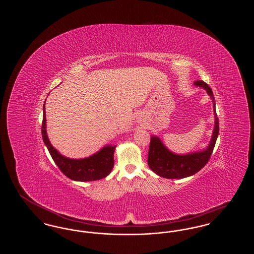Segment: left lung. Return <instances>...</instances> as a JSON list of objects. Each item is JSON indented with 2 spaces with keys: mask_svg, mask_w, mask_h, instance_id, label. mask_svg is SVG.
I'll list each match as a JSON object with an SVG mask.
<instances>
[{
  "mask_svg": "<svg viewBox=\"0 0 254 254\" xmlns=\"http://www.w3.org/2000/svg\"><path fill=\"white\" fill-rule=\"evenodd\" d=\"M194 84L205 88L213 103L215 126L211 141L207 148L204 151L190 153L187 155H177L170 152L169 149L163 145L159 138L151 137L149 143L147 164L151 170L161 177L168 179H180L193 175L200 169H203L207 164L215 146L219 134V119L215 110V99L213 96V92L208 85L202 80L196 81Z\"/></svg>",
  "mask_w": 254,
  "mask_h": 254,
  "instance_id": "8db88e82",
  "label": "left lung"
}]
</instances>
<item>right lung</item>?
<instances>
[{"mask_svg": "<svg viewBox=\"0 0 254 254\" xmlns=\"http://www.w3.org/2000/svg\"><path fill=\"white\" fill-rule=\"evenodd\" d=\"M44 115L42 123V137L49 153L61 171L74 181L87 182L100 180L109 175L114 166V146H105L96 154L90 157L74 160L65 158L51 145L46 129V109L44 104Z\"/></svg>", "mask_w": 254, "mask_h": 254, "instance_id": "add662e5", "label": "right lung"}]
</instances>
